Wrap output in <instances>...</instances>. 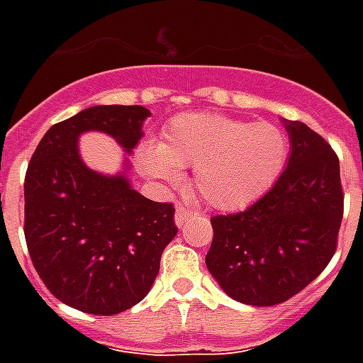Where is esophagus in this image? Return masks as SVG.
Returning a JSON list of instances; mask_svg holds the SVG:
<instances>
[{"label": "esophagus", "instance_id": "34e87169", "mask_svg": "<svg viewBox=\"0 0 363 363\" xmlns=\"http://www.w3.org/2000/svg\"><path fill=\"white\" fill-rule=\"evenodd\" d=\"M194 215H196V211L188 209V207H184V205H179L175 211V224L179 228H182L188 222V218Z\"/></svg>", "mask_w": 363, "mask_h": 363}]
</instances>
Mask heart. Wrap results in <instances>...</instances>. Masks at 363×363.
Returning a JSON list of instances; mask_svg holds the SVG:
<instances>
[{
  "label": "heart",
  "instance_id": "obj_1",
  "mask_svg": "<svg viewBox=\"0 0 363 363\" xmlns=\"http://www.w3.org/2000/svg\"><path fill=\"white\" fill-rule=\"evenodd\" d=\"M286 156V135L275 124L188 113L167 122L160 145L139 150V165L164 182L181 181L184 167L196 169L194 186L205 203L238 211L275 184Z\"/></svg>",
  "mask_w": 363,
  "mask_h": 363
}]
</instances>
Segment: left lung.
Returning a JSON list of instances; mask_svg holds the SVG:
<instances>
[{
	"instance_id": "1",
	"label": "left lung",
	"mask_w": 363,
	"mask_h": 363,
	"mask_svg": "<svg viewBox=\"0 0 363 363\" xmlns=\"http://www.w3.org/2000/svg\"><path fill=\"white\" fill-rule=\"evenodd\" d=\"M290 156L269 192L238 215L213 216L205 264L245 305L286 301L330 264L343 220L339 158L303 122L282 121Z\"/></svg>"
}]
</instances>
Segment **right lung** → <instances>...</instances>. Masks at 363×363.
I'll return each instance as SVG.
<instances>
[{"label": "right lung", "mask_w": 363, "mask_h": 363, "mask_svg": "<svg viewBox=\"0 0 363 363\" xmlns=\"http://www.w3.org/2000/svg\"><path fill=\"white\" fill-rule=\"evenodd\" d=\"M150 111L96 105L43 135L24 182V235L45 286L73 309L118 315L139 303L158 277L164 248L177 235L171 203L131 188L130 160L116 175L90 169L79 137L101 131L125 154L143 137Z\"/></svg>", "instance_id": "add662e5"}]
</instances>
